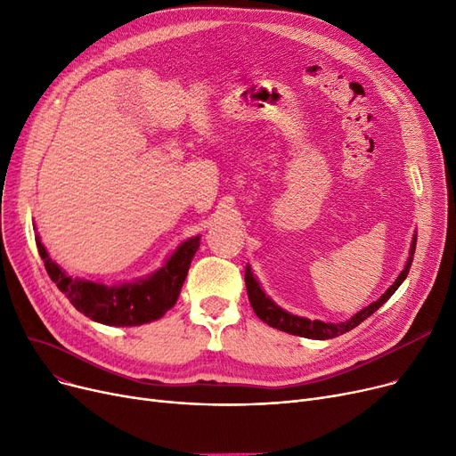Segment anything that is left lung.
<instances>
[{
    "instance_id": "8db88e82",
    "label": "left lung",
    "mask_w": 456,
    "mask_h": 456,
    "mask_svg": "<svg viewBox=\"0 0 456 456\" xmlns=\"http://www.w3.org/2000/svg\"><path fill=\"white\" fill-rule=\"evenodd\" d=\"M414 251H416V236H414V240H412L409 262H406L404 270L399 273L395 282L377 301H373L370 306H366L364 310H361V313L354 314L351 320H347L344 323H325V322H320V320H306V318H299V316H294L290 313H286V310L277 306L265 292H262L256 279L251 273V268L246 266V289H248L249 303H251V306L255 310V314L262 322L268 323L270 327H275V329L284 330V332H289V334H296V337H303V338H314V340L337 338V337H340V334L354 329L356 325H361L366 318H370L375 313L377 308H380L382 305H385L392 297V294L399 289L401 282L406 279V275H409V272H411Z\"/></svg>"
}]
</instances>
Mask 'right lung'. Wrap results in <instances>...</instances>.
I'll list each match as a JSON object with an SVG mask.
<instances>
[{
	"instance_id": "1",
	"label": "right lung",
	"mask_w": 456,
	"mask_h": 456,
	"mask_svg": "<svg viewBox=\"0 0 456 456\" xmlns=\"http://www.w3.org/2000/svg\"><path fill=\"white\" fill-rule=\"evenodd\" d=\"M37 248L47 275L79 313L103 325L134 327L162 318L166 310L175 305L190 262L200 248V236L183 242L177 251L167 258L166 265L151 277L119 286L71 279L50 258L38 236Z\"/></svg>"
}]
</instances>
